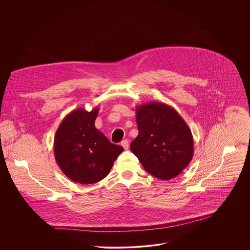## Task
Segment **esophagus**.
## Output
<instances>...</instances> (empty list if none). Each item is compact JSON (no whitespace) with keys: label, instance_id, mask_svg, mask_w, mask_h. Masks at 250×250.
<instances>
[{"label":"esophagus","instance_id":"obj_1","mask_svg":"<svg viewBox=\"0 0 250 250\" xmlns=\"http://www.w3.org/2000/svg\"><path fill=\"white\" fill-rule=\"evenodd\" d=\"M121 145L124 147L125 150H128V148H129V144H128V141H127V140H124V141L121 143Z\"/></svg>","mask_w":250,"mask_h":250}]
</instances>
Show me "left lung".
Returning <instances> with one entry per match:
<instances>
[{
  "instance_id": "obj_1",
  "label": "left lung",
  "mask_w": 250,
  "mask_h": 250,
  "mask_svg": "<svg viewBox=\"0 0 250 250\" xmlns=\"http://www.w3.org/2000/svg\"><path fill=\"white\" fill-rule=\"evenodd\" d=\"M136 113L139 135L131 143L132 153L156 178L176 177L194 155L190 128L173 107L164 103L140 105Z\"/></svg>"
}]
</instances>
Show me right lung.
Returning a JSON list of instances; mask_svg holds the SVG:
<instances>
[{
  "label": "right lung",
  "mask_w": 250,
  "mask_h": 250,
  "mask_svg": "<svg viewBox=\"0 0 250 250\" xmlns=\"http://www.w3.org/2000/svg\"><path fill=\"white\" fill-rule=\"evenodd\" d=\"M99 107L73 110L66 115L54 137V156L62 171L75 183L95 184L105 178L124 151L110 143L95 126Z\"/></svg>",
  "instance_id": "right-lung-1"
}]
</instances>
